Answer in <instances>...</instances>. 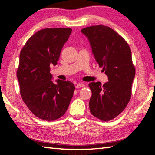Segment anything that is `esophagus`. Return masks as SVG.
Wrapping results in <instances>:
<instances>
[{
  "instance_id": "obj_1",
  "label": "esophagus",
  "mask_w": 155,
  "mask_h": 155,
  "mask_svg": "<svg viewBox=\"0 0 155 155\" xmlns=\"http://www.w3.org/2000/svg\"><path fill=\"white\" fill-rule=\"evenodd\" d=\"M85 87L84 83H78L77 85H76V88H77V89H78V88H80V87Z\"/></svg>"
}]
</instances>
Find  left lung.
I'll use <instances>...</instances> for the list:
<instances>
[{"label": "left lung", "instance_id": "8db88e82", "mask_svg": "<svg viewBox=\"0 0 155 155\" xmlns=\"http://www.w3.org/2000/svg\"><path fill=\"white\" fill-rule=\"evenodd\" d=\"M88 38L92 53L108 81L91 82L89 102L93 116L109 121L124 111L130 100L135 68L131 50L125 39L107 26L99 25L81 29Z\"/></svg>", "mask_w": 155, "mask_h": 155}]
</instances>
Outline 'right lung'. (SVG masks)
Masks as SVG:
<instances>
[{
  "label": "right lung",
  "mask_w": 155,
  "mask_h": 155,
  "mask_svg": "<svg viewBox=\"0 0 155 155\" xmlns=\"http://www.w3.org/2000/svg\"><path fill=\"white\" fill-rule=\"evenodd\" d=\"M71 28H46L29 38L22 48L16 76L22 99L39 119L51 121L64 115L75 87L69 81H51L50 65H56Z\"/></svg>",
  "instance_id": "obj_1"
}]
</instances>
